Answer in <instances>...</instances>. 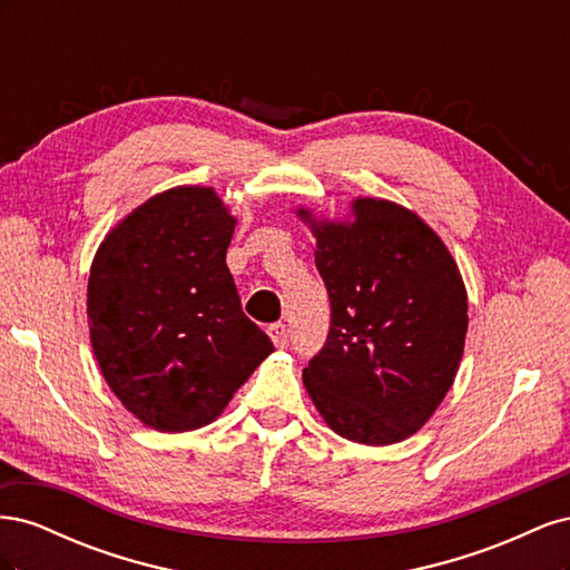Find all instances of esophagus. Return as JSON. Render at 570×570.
Listing matches in <instances>:
<instances>
[{
	"label": "esophagus",
	"mask_w": 570,
	"mask_h": 570,
	"mask_svg": "<svg viewBox=\"0 0 570 570\" xmlns=\"http://www.w3.org/2000/svg\"><path fill=\"white\" fill-rule=\"evenodd\" d=\"M268 335H271L275 347H287V344H289V325L281 323V321L273 323V325H268Z\"/></svg>",
	"instance_id": "obj_1"
}]
</instances>
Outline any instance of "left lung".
Returning a JSON list of instances; mask_svg holds the SVG:
<instances>
[{"mask_svg":"<svg viewBox=\"0 0 570 570\" xmlns=\"http://www.w3.org/2000/svg\"><path fill=\"white\" fill-rule=\"evenodd\" d=\"M312 223L331 331L302 377L337 435L402 442L450 392L469 331L465 287L442 239L404 206L356 199L354 223Z\"/></svg>","mask_w":570,"mask_h":570,"instance_id":"8db88e82","label":"left lung"}]
</instances>
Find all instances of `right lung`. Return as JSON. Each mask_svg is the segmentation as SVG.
<instances>
[{"label":"right lung","mask_w":570,"mask_h":570,"mask_svg":"<svg viewBox=\"0 0 570 570\" xmlns=\"http://www.w3.org/2000/svg\"><path fill=\"white\" fill-rule=\"evenodd\" d=\"M233 230L212 187H174L120 220L92 262L99 368L124 406L161 433L212 423L273 352L243 314L226 264Z\"/></svg>","instance_id":"1"}]
</instances>
